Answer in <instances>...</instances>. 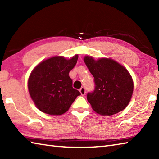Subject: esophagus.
Masks as SVG:
<instances>
[{
  "label": "esophagus",
  "mask_w": 159,
  "mask_h": 159,
  "mask_svg": "<svg viewBox=\"0 0 159 159\" xmlns=\"http://www.w3.org/2000/svg\"><path fill=\"white\" fill-rule=\"evenodd\" d=\"M79 91H80V94H81V95H85V89L84 87L80 88Z\"/></svg>",
  "instance_id": "obj_1"
}]
</instances>
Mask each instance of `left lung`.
<instances>
[{"mask_svg": "<svg viewBox=\"0 0 159 159\" xmlns=\"http://www.w3.org/2000/svg\"><path fill=\"white\" fill-rule=\"evenodd\" d=\"M84 62L95 84L93 92L87 95L93 109L102 116L123 111L133 93V80L128 70L111 58L95 60L91 56H85Z\"/></svg>", "mask_w": 159, "mask_h": 159, "instance_id": "left-lung-1", "label": "left lung"}]
</instances>
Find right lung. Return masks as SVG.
<instances>
[{"label":"right lung","instance_id":"obj_1","mask_svg":"<svg viewBox=\"0 0 159 159\" xmlns=\"http://www.w3.org/2000/svg\"><path fill=\"white\" fill-rule=\"evenodd\" d=\"M78 57L76 55L66 60L63 56H55L41 61L31 71L28 80L29 93L40 111L50 115H61L80 95L72 87L69 76Z\"/></svg>","mask_w":159,"mask_h":159}]
</instances>
